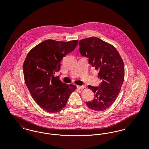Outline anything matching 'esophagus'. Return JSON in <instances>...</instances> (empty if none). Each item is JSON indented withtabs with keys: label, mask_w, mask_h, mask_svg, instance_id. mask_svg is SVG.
<instances>
[{
	"label": "esophagus",
	"mask_w": 149,
	"mask_h": 149,
	"mask_svg": "<svg viewBox=\"0 0 149 149\" xmlns=\"http://www.w3.org/2000/svg\"><path fill=\"white\" fill-rule=\"evenodd\" d=\"M77 88L79 90H82L84 88V86H80V85H78L77 86Z\"/></svg>",
	"instance_id": "34e87169"
}]
</instances>
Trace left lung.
Masks as SVG:
<instances>
[{"label":"left lung","mask_w":149,"mask_h":149,"mask_svg":"<svg viewBox=\"0 0 149 149\" xmlns=\"http://www.w3.org/2000/svg\"><path fill=\"white\" fill-rule=\"evenodd\" d=\"M80 52L89 58V63L98 70L102 80L99 87L88 85L94 93L92 101L86 102L89 108L102 111L108 108L117 98L125 77L124 63L113 46L96 37L79 41Z\"/></svg>","instance_id":"1"}]
</instances>
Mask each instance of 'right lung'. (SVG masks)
Instances as JSON below:
<instances>
[{
  "label": "right lung",
  "mask_w": 149,
  "mask_h": 149,
  "mask_svg": "<svg viewBox=\"0 0 149 149\" xmlns=\"http://www.w3.org/2000/svg\"><path fill=\"white\" fill-rule=\"evenodd\" d=\"M78 43V40H47L30 50L25 58L23 66L25 83L37 104L48 112L61 111L77 89L75 85L63 83L54 74L60 70L63 58L74 50Z\"/></svg>",
  "instance_id": "right-lung-1"
}]
</instances>
